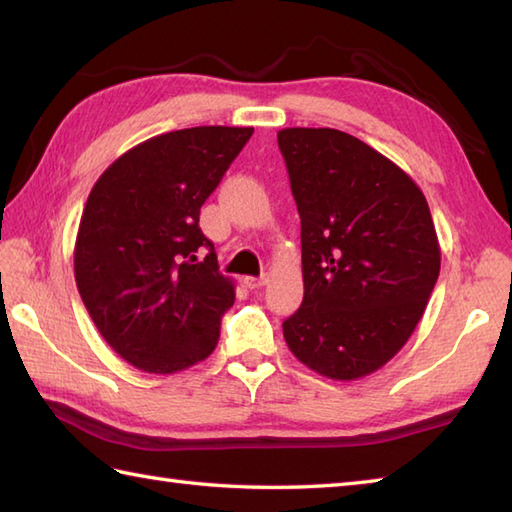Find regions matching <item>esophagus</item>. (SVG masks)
Instances as JSON below:
<instances>
[{"label":"esophagus","instance_id":"34e87169","mask_svg":"<svg viewBox=\"0 0 512 512\" xmlns=\"http://www.w3.org/2000/svg\"><path fill=\"white\" fill-rule=\"evenodd\" d=\"M244 284L250 290H259V288L268 284V277L266 275H262V277H244Z\"/></svg>","mask_w":512,"mask_h":512}]
</instances>
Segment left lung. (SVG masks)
I'll list each match as a JSON object with an SVG mask.
<instances>
[{"label": "left lung", "instance_id": "1", "mask_svg": "<svg viewBox=\"0 0 512 512\" xmlns=\"http://www.w3.org/2000/svg\"><path fill=\"white\" fill-rule=\"evenodd\" d=\"M301 217L303 303L284 339L303 365L356 380L409 341L440 275L427 198L376 149L330 127L277 134Z\"/></svg>", "mask_w": 512, "mask_h": 512}]
</instances>
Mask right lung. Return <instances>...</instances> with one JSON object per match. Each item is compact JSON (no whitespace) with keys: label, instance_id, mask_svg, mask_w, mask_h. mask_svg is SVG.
<instances>
[{"label":"right lung","instance_id":"add662e5","mask_svg":"<svg viewBox=\"0 0 512 512\" xmlns=\"http://www.w3.org/2000/svg\"><path fill=\"white\" fill-rule=\"evenodd\" d=\"M253 127H189L132 147L90 191L74 244V277L112 350L147 374L209 356L235 284L217 270L200 209ZM209 247L202 263L194 253Z\"/></svg>","mask_w":512,"mask_h":512}]
</instances>
